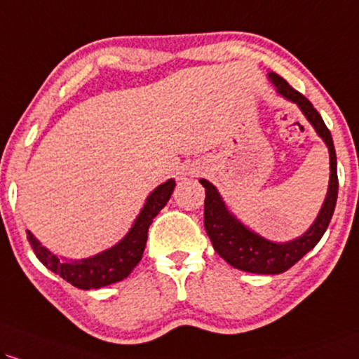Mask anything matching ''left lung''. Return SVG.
I'll return each mask as SVG.
<instances>
[{"mask_svg":"<svg viewBox=\"0 0 359 359\" xmlns=\"http://www.w3.org/2000/svg\"><path fill=\"white\" fill-rule=\"evenodd\" d=\"M276 91L285 98L294 101L302 108L308 121L315 126L318 135L325 140L330 149V188L325 205L313 226L303 236L290 243H273L246 229L234 216L228 213L226 206L210 181L200 180L205 187V228L213 248L221 258L228 261L233 268L248 273L280 274L298 263L309 250H313L328 228L331 216L334 213L336 198H338V171H336V151L331 133L323 121L321 114L309 103L299 91H296L280 74H269Z\"/></svg>","mask_w":359,"mask_h":359,"instance_id":"8db88e82","label":"left lung"}]
</instances>
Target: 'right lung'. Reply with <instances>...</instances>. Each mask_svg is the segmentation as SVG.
Segmentation results:
<instances>
[{"instance_id":"obj_1","label":"right lung","mask_w":359,"mask_h":359,"mask_svg":"<svg viewBox=\"0 0 359 359\" xmlns=\"http://www.w3.org/2000/svg\"><path fill=\"white\" fill-rule=\"evenodd\" d=\"M175 184V180L159 184L146 200L144 208L141 210L125 240L103 251V253L93 256V258L81 261H61L55 255H51L46 248L41 246V243L28 231L29 245L44 266L51 269L53 273L60 274L65 281L72 283L79 290H93V287L108 286L111 283L125 280L143 258L149 224L153 223L154 216L165 208L168 200H170Z\"/></svg>"}]
</instances>
